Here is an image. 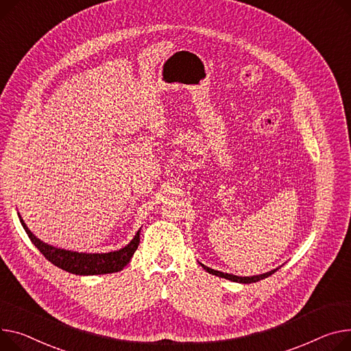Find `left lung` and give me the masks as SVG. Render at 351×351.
Masks as SVG:
<instances>
[{
	"instance_id": "left-lung-1",
	"label": "left lung",
	"mask_w": 351,
	"mask_h": 351,
	"mask_svg": "<svg viewBox=\"0 0 351 351\" xmlns=\"http://www.w3.org/2000/svg\"><path fill=\"white\" fill-rule=\"evenodd\" d=\"M200 265L203 267V269H206L208 274L212 275H216V276H220V278H224V279H228V281H232V282H239V284H251V282H258L261 281V279L264 278H268L269 275H272L276 269L279 268H275V269H271L265 274H260V275H252V276H239V275H232V274H227V272H220V271H216V269H212L208 268L206 265H203L200 263Z\"/></svg>"
}]
</instances>
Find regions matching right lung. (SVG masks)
<instances>
[{"instance_id":"add662e5","label":"right lung","mask_w":351,"mask_h":351,"mask_svg":"<svg viewBox=\"0 0 351 351\" xmlns=\"http://www.w3.org/2000/svg\"><path fill=\"white\" fill-rule=\"evenodd\" d=\"M19 221L27 231L28 237L34 243V245L43 254L48 261H51L58 268L67 271L76 275H101V274H112L121 271L132 258L134 252L139 244V232L141 228L136 231L134 239L123 248L110 252H77L53 247L40 241L34 232L27 227L25 221L19 216Z\"/></svg>"}]
</instances>
